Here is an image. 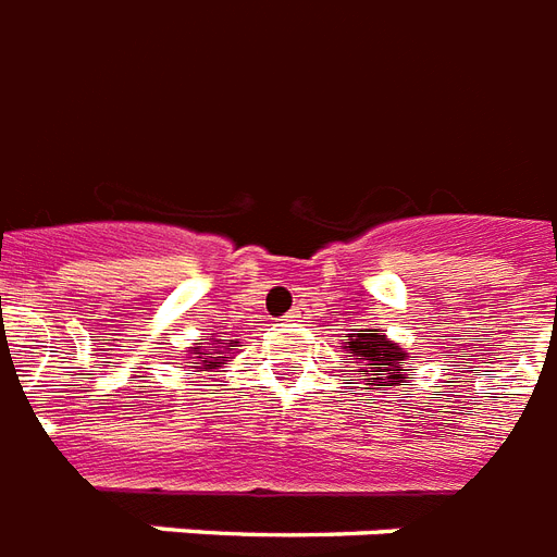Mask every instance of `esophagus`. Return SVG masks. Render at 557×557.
I'll return each mask as SVG.
<instances>
[{
    "mask_svg": "<svg viewBox=\"0 0 557 557\" xmlns=\"http://www.w3.org/2000/svg\"><path fill=\"white\" fill-rule=\"evenodd\" d=\"M286 321L288 323H300V321H304V312H300V309H292V312L286 314Z\"/></svg>",
    "mask_w": 557,
    "mask_h": 557,
    "instance_id": "1",
    "label": "esophagus"
}]
</instances>
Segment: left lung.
I'll list each match as a JSON object with an SVG mask.
<instances>
[{
    "label": "left lung",
    "instance_id": "1",
    "mask_svg": "<svg viewBox=\"0 0 557 557\" xmlns=\"http://www.w3.org/2000/svg\"><path fill=\"white\" fill-rule=\"evenodd\" d=\"M347 352L352 358V370L358 381H364V389H389L405 384V361L410 358L407 349H401L396 341H389L381 330H358L347 335ZM352 381V379H349ZM356 381V384H358Z\"/></svg>",
    "mask_w": 557,
    "mask_h": 557
}]
</instances>
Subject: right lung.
I'll use <instances>...</instances> for the list:
<instances>
[{
  "instance_id": "right-lung-1",
  "label": "right lung",
  "mask_w": 557,
  "mask_h": 557,
  "mask_svg": "<svg viewBox=\"0 0 557 557\" xmlns=\"http://www.w3.org/2000/svg\"><path fill=\"white\" fill-rule=\"evenodd\" d=\"M236 347H239V338L225 341V335L213 332V335H205V338H199V344H196V347H187V358H190L187 364H196L193 367V372L219 370V367L225 364L227 358L234 356Z\"/></svg>"
}]
</instances>
